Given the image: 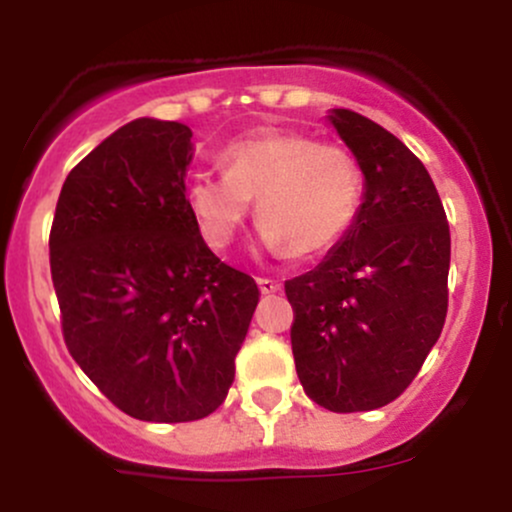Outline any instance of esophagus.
<instances>
[{"label":"esophagus","instance_id":"esophagus-1","mask_svg":"<svg viewBox=\"0 0 512 512\" xmlns=\"http://www.w3.org/2000/svg\"><path fill=\"white\" fill-rule=\"evenodd\" d=\"M257 285H260L262 294H277L282 289V285L277 280H267V277H257Z\"/></svg>","mask_w":512,"mask_h":512}]
</instances>
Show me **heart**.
Wrapping results in <instances>:
<instances>
[{"mask_svg": "<svg viewBox=\"0 0 512 512\" xmlns=\"http://www.w3.org/2000/svg\"><path fill=\"white\" fill-rule=\"evenodd\" d=\"M225 175L198 173L185 203L205 245L225 250L257 200V242L267 252L307 257L329 250L354 223L361 203L356 160L292 131L240 138L225 148Z\"/></svg>", "mask_w": 512, "mask_h": 512, "instance_id": "obj_1", "label": "heart"}]
</instances>
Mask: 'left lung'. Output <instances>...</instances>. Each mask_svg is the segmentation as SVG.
Instances as JSON below:
<instances>
[{"instance_id":"obj_1","label":"left lung","mask_w":512,"mask_h":512,"mask_svg":"<svg viewBox=\"0 0 512 512\" xmlns=\"http://www.w3.org/2000/svg\"><path fill=\"white\" fill-rule=\"evenodd\" d=\"M364 175L359 213L314 270L285 282L304 391L337 414L381 409L414 381L448 309L451 232L431 175L394 133L327 116Z\"/></svg>"}]
</instances>
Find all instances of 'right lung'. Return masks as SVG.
<instances>
[{
	"mask_svg": "<svg viewBox=\"0 0 512 512\" xmlns=\"http://www.w3.org/2000/svg\"><path fill=\"white\" fill-rule=\"evenodd\" d=\"M193 131L136 118L64 180L51 225V280L66 347L128 416L213 414L260 289L213 255L185 203Z\"/></svg>",
	"mask_w": 512,
	"mask_h": 512,
	"instance_id": "add662e5",
	"label": "right lung"
}]
</instances>
